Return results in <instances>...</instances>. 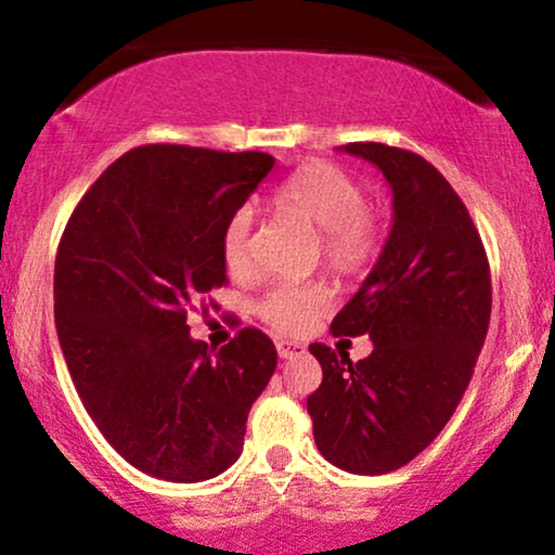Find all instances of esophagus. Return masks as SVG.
<instances>
[{"mask_svg": "<svg viewBox=\"0 0 555 555\" xmlns=\"http://www.w3.org/2000/svg\"><path fill=\"white\" fill-rule=\"evenodd\" d=\"M276 350H279V359H297V356L305 353V343L289 340V338H279Z\"/></svg>", "mask_w": 555, "mask_h": 555, "instance_id": "esophagus-1", "label": "esophagus"}]
</instances>
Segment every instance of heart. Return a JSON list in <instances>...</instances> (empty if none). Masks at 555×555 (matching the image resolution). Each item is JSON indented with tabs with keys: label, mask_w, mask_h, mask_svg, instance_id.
<instances>
[{
	"label": "heart",
	"mask_w": 555,
	"mask_h": 555,
	"mask_svg": "<svg viewBox=\"0 0 555 555\" xmlns=\"http://www.w3.org/2000/svg\"><path fill=\"white\" fill-rule=\"evenodd\" d=\"M273 202L320 230V254L330 269L343 276H359L378 256V228L366 209V189L335 164L312 160L297 168L276 189ZM250 209H237L222 225L220 254L230 273L250 269ZM327 307L325 284H279L258 301V314L282 333H301L314 325Z\"/></svg>",
	"instance_id": "1"
}]
</instances>
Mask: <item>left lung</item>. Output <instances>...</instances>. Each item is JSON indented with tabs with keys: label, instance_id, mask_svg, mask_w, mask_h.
<instances>
[{
	"label": "left lung",
	"instance_id": "8db88e82",
	"mask_svg": "<svg viewBox=\"0 0 555 555\" xmlns=\"http://www.w3.org/2000/svg\"><path fill=\"white\" fill-rule=\"evenodd\" d=\"M340 151L374 164L391 189V233L333 335H369L374 350L312 343L322 384L307 397L318 451L350 474L410 464L438 438L474 376L492 314L487 250L443 173L384 143Z\"/></svg>",
	"mask_w": 555,
	"mask_h": 555
}]
</instances>
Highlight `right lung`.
I'll use <instances>...</instances> for the list:
<instances>
[{"mask_svg":"<svg viewBox=\"0 0 555 555\" xmlns=\"http://www.w3.org/2000/svg\"><path fill=\"white\" fill-rule=\"evenodd\" d=\"M273 164L258 151L140 145L91 184L61 235L55 330L74 387L107 443L156 479L194 483L233 466L276 369L258 327L209 350L186 325L228 282L222 225Z\"/></svg>","mask_w":555,"mask_h":555,"instance_id":"obj_1","label":"right lung"}]
</instances>
